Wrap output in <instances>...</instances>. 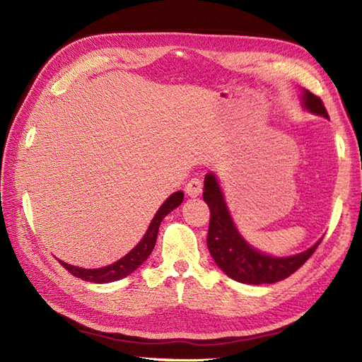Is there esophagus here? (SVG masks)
I'll use <instances>...</instances> for the list:
<instances>
[{
  "instance_id": "esophagus-1",
  "label": "esophagus",
  "mask_w": 362,
  "mask_h": 362,
  "mask_svg": "<svg viewBox=\"0 0 362 362\" xmlns=\"http://www.w3.org/2000/svg\"><path fill=\"white\" fill-rule=\"evenodd\" d=\"M185 193L189 196V197H197L199 194L202 193V182H201V179H191L188 183H187V187H185Z\"/></svg>"
}]
</instances>
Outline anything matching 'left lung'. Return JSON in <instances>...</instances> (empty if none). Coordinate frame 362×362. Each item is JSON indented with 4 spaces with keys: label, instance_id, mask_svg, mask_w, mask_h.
Instances as JSON below:
<instances>
[{
    "label": "left lung",
    "instance_id": "obj_1",
    "mask_svg": "<svg viewBox=\"0 0 362 362\" xmlns=\"http://www.w3.org/2000/svg\"><path fill=\"white\" fill-rule=\"evenodd\" d=\"M300 101L306 112L328 119V113L320 98L314 96L308 90H302ZM204 201L210 206V227L206 236L210 255L221 271L235 281L244 284H272L288 279L313 255L322 241L320 238L310 249L296 255H269L253 247L238 232L214 173L205 174Z\"/></svg>",
    "mask_w": 362,
    "mask_h": 362
}]
</instances>
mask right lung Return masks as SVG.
Segmentation results:
<instances>
[{"mask_svg":"<svg viewBox=\"0 0 362 362\" xmlns=\"http://www.w3.org/2000/svg\"><path fill=\"white\" fill-rule=\"evenodd\" d=\"M183 202V191H175L174 194L169 196L166 201L161 204L158 211L156 213V216L151 221V224L146 230L144 236L141 238V241L138 243L135 247L130 250L127 255L119 258L115 263L104 266V267H96V269H86V267H78L73 264L64 263L60 261L68 272L73 274L78 279H82L90 283H112L124 279V276L130 275L134 271H136L146 259L149 258L151 252L153 250V245H156L157 241V235H158V227L161 224V221L166 216V214L171 213L174 209H177L180 204Z\"/></svg>","mask_w":362,"mask_h":362,"instance_id":"add662e5","label":"right lung"}]
</instances>
